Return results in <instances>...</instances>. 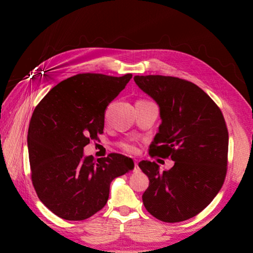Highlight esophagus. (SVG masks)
Returning <instances> with one entry per match:
<instances>
[{"label": "esophagus", "instance_id": "34e87169", "mask_svg": "<svg viewBox=\"0 0 253 253\" xmlns=\"http://www.w3.org/2000/svg\"><path fill=\"white\" fill-rule=\"evenodd\" d=\"M139 170V166H138V162L134 161V172H138Z\"/></svg>", "mask_w": 253, "mask_h": 253}]
</instances>
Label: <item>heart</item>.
Wrapping results in <instances>:
<instances>
[{
	"mask_svg": "<svg viewBox=\"0 0 253 253\" xmlns=\"http://www.w3.org/2000/svg\"><path fill=\"white\" fill-rule=\"evenodd\" d=\"M122 148L125 149L126 152H129V153H134L136 151V148L134 145H132L131 143H128V142H125V143H122Z\"/></svg>",
	"mask_w": 253,
	"mask_h": 253,
	"instance_id": "1",
	"label": "heart"
}]
</instances>
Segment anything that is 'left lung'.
Listing matches in <instances>:
<instances>
[{"label": "left lung", "mask_w": 253, "mask_h": 253, "mask_svg": "<svg viewBox=\"0 0 253 253\" xmlns=\"http://www.w3.org/2000/svg\"><path fill=\"white\" fill-rule=\"evenodd\" d=\"M134 80L160 107L162 124L149 155L174 161L169 170H161L155 162H139L149 179L143 203L163 222L188 220L212 202L224 183L229 146L224 117L190 81L169 76H135Z\"/></svg>", "instance_id": "8db88e82"}]
</instances>
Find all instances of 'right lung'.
I'll return each instance as SVG.
<instances>
[{"label": "right lung", "mask_w": 253, "mask_h": 253, "mask_svg": "<svg viewBox=\"0 0 253 253\" xmlns=\"http://www.w3.org/2000/svg\"><path fill=\"white\" fill-rule=\"evenodd\" d=\"M131 77L76 75L54 85L33 111L28 131L32 184L61 219L81 221L100 211L111 181L134 169L122 154L97 161L84 155L85 145L104 132L107 106Z\"/></svg>", "instance_id": "1"}]
</instances>
